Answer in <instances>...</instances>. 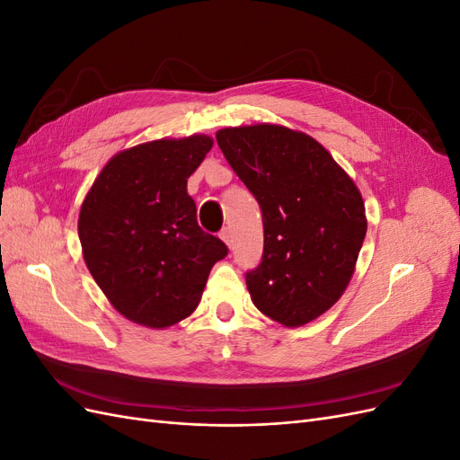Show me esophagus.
Wrapping results in <instances>:
<instances>
[{"mask_svg":"<svg viewBox=\"0 0 460 460\" xmlns=\"http://www.w3.org/2000/svg\"><path fill=\"white\" fill-rule=\"evenodd\" d=\"M220 240L225 242L230 249H232V243H234V240H232V232H230V228H222V232H220Z\"/></svg>","mask_w":460,"mask_h":460,"instance_id":"34e87169","label":"esophagus"}]
</instances>
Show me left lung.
I'll list each match as a JSON object with an SVG mask.
<instances>
[{
	"label": "left lung",
	"mask_w": 460,
	"mask_h": 460,
	"mask_svg": "<svg viewBox=\"0 0 460 460\" xmlns=\"http://www.w3.org/2000/svg\"><path fill=\"white\" fill-rule=\"evenodd\" d=\"M218 147L262 211L264 249L245 284L255 307L297 328L351 282L367 235L353 178L309 134L259 122L217 132Z\"/></svg>",
	"instance_id": "left-lung-1"
}]
</instances>
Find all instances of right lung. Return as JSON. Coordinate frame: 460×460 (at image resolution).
<instances>
[{
  "instance_id": "add662e5",
  "label": "right lung",
  "mask_w": 460,
  "mask_h": 460,
  "mask_svg": "<svg viewBox=\"0 0 460 460\" xmlns=\"http://www.w3.org/2000/svg\"><path fill=\"white\" fill-rule=\"evenodd\" d=\"M213 137H161L119 151L93 180L78 215L84 262L109 303L132 323L163 330L198 309L228 247L198 225L188 178Z\"/></svg>"
}]
</instances>
